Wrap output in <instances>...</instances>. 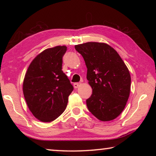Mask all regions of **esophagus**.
Here are the masks:
<instances>
[{"instance_id": "esophagus-1", "label": "esophagus", "mask_w": 156, "mask_h": 156, "mask_svg": "<svg viewBox=\"0 0 156 156\" xmlns=\"http://www.w3.org/2000/svg\"><path fill=\"white\" fill-rule=\"evenodd\" d=\"M80 84H81L80 83H76L73 84V87H74L75 89H77L78 87L80 85Z\"/></svg>"}]
</instances>
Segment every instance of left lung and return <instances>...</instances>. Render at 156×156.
I'll list each match as a JSON object with an SVG mask.
<instances>
[{
  "instance_id": "8db88e82",
  "label": "left lung",
  "mask_w": 156,
  "mask_h": 156,
  "mask_svg": "<svg viewBox=\"0 0 156 156\" xmlns=\"http://www.w3.org/2000/svg\"><path fill=\"white\" fill-rule=\"evenodd\" d=\"M87 68L92 94L86 100L89 112L101 121L115 119L125 109L131 89L128 68L115 50L103 43L75 46Z\"/></svg>"
}]
</instances>
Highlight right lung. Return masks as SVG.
<instances>
[{
    "label": "right lung",
    "mask_w": 156,
    "mask_h": 156,
    "mask_svg": "<svg viewBox=\"0 0 156 156\" xmlns=\"http://www.w3.org/2000/svg\"><path fill=\"white\" fill-rule=\"evenodd\" d=\"M66 51V46L44 50L32 60L25 76L23 90L26 102L32 114L42 122H51L59 117L73 90L62 71Z\"/></svg>",
    "instance_id": "right-lung-1"
}]
</instances>
